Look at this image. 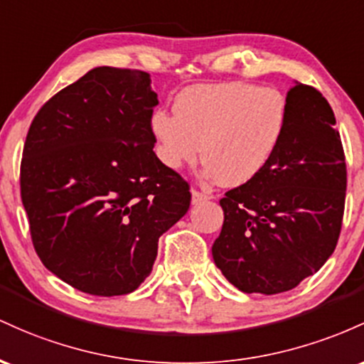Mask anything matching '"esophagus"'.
I'll use <instances>...</instances> for the list:
<instances>
[{"instance_id": "esophagus-1", "label": "esophagus", "mask_w": 364, "mask_h": 364, "mask_svg": "<svg viewBox=\"0 0 364 364\" xmlns=\"http://www.w3.org/2000/svg\"><path fill=\"white\" fill-rule=\"evenodd\" d=\"M191 193H193V203H194V204H198V203H201V201H208V199H211L210 194L203 193V191H199V189H193V191H191Z\"/></svg>"}]
</instances>
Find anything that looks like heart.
Segmentation results:
<instances>
[{"label": "heart", "mask_w": 364, "mask_h": 364, "mask_svg": "<svg viewBox=\"0 0 364 364\" xmlns=\"http://www.w3.org/2000/svg\"><path fill=\"white\" fill-rule=\"evenodd\" d=\"M287 118L285 97L249 82L198 84L173 101V115L156 112V153L171 170L193 165L203 148V173L222 186H242L267 166Z\"/></svg>", "instance_id": "1"}]
</instances>
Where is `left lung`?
<instances>
[{
  "mask_svg": "<svg viewBox=\"0 0 364 364\" xmlns=\"http://www.w3.org/2000/svg\"><path fill=\"white\" fill-rule=\"evenodd\" d=\"M267 166L220 199L223 225L211 252L239 291L280 294L332 256L344 218L347 170L328 101L301 82Z\"/></svg>",
  "mask_w": 364,
  "mask_h": 364,
  "instance_id": "1",
  "label": "left lung"
}]
</instances>
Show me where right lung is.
I'll return each mask as SVG.
<instances>
[{"mask_svg":"<svg viewBox=\"0 0 364 364\" xmlns=\"http://www.w3.org/2000/svg\"><path fill=\"white\" fill-rule=\"evenodd\" d=\"M156 105L149 73L97 67L48 100L28 127L20 196L32 244L77 291H136L158 239L189 210V183L153 151Z\"/></svg>","mask_w":364,"mask_h":364,"instance_id":"right-lung-1","label":"right lung"}]
</instances>
